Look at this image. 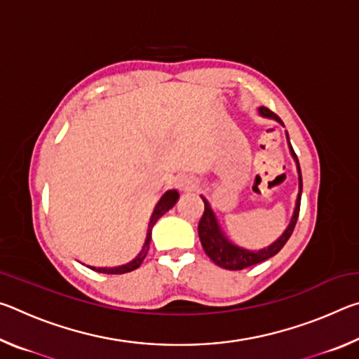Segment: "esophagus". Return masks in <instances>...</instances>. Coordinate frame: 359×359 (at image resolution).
<instances>
[{"mask_svg": "<svg viewBox=\"0 0 359 359\" xmlns=\"http://www.w3.org/2000/svg\"><path fill=\"white\" fill-rule=\"evenodd\" d=\"M175 185H177L180 191H193V190H196V188H198L199 182H198L196 177H194V175L184 174L177 179V184H175Z\"/></svg>", "mask_w": 359, "mask_h": 359, "instance_id": "34e87169", "label": "esophagus"}]
</instances>
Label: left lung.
<instances>
[{
	"label": "left lung",
	"mask_w": 359,
	"mask_h": 359,
	"mask_svg": "<svg viewBox=\"0 0 359 359\" xmlns=\"http://www.w3.org/2000/svg\"><path fill=\"white\" fill-rule=\"evenodd\" d=\"M259 114L263 115V117L276 118L277 121H280L282 123V120L278 118L274 112L269 111L267 107H259ZM287 137H288V135H287ZM288 144H290V139H288ZM290 150H291V155H293L296 165H297V172H299V194H297L296 209H294L293 218H291V222L288 224V228L285 229V233L274 242V244H271L267 248H263V250H259V252H248L238 245L231 244V242L224 238V234L222 233L220 226H218L217 218L214 215V210L210 209L209 203L203 198L204 212H203V217L198 224V234H199V239H201V244H203L205 255H208V257L214 261L217 266H220V267H223V269H228V271H241V269H245V267H250L253 264H258V263H261V261L269 259L271 257H274V255L280 252L283 245L288 242L290 236L293 234L297 217H299V209H301L302 177H301L299 161H297V156L294 154L293 147H291V144H290Z\"/></svg>",
	"instance_id": "1"
}]
</instances>
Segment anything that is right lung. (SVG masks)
<instances>
[{"instance_id": "add662e5", "label": "right lung", "mask_w": 359, "mask_h": 359, "mask_svg": "<svg viewBox=\"0 0 359 359\" xmlns=\"http://www.w3.org/2000/svg\"><path fill=\"white\" fill-rule=\"evenodd\" d=\"M179 199V193L175 190H169L165 194H163V198L158 201L156 208L154 210V214H151L150 218V223H149V233H147V239H145V244L142 247L141 253L137 255V257L131 261L128 264H123V266H118V267H90V269H93L96 272H102V274H126V272H131L137 269L139 266L142 264V261L147 257V252H149V247H150V241H151V228H154V224L156 223V220L160 217H163L166 214V212L172 208V205L177 203Z\"/></svg>"}]
</instances>
